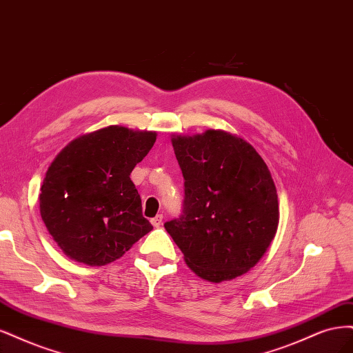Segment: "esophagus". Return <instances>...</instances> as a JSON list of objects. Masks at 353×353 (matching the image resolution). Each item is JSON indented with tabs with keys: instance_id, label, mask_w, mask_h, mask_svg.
I'll list each match as a JSON object with an SVG mask.
<instances>
[{
	"instance_id": "34e87169",
	"label": "esophagus",
	"mask_w": 353,
	"mask_h": 353,
	"mask_svg": "<svg viewBox=\"0 0 353 353\" xmlns=\"http://www.w3.org/2000/svg\"><path fill=\"white\" fill-rule=\"evenodd\" d=\"M151 224L154 225V227H161V224H163V215L161 214H158L157 217H154V219H151Z\"/></svg>"
}]
</instances>
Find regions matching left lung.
Masks as SVG:
<instances>
[{
    "mask_svg": "<svg viewBox=\"0 0 353 353\" xmlns=\"http://www.w3.org/2000/svg\"><path fill=\"white\" fill-rule=\"evenodd\" d=\"M185 179L183 211L165 230L201 279L232 280L251 270L274 239L279 201L263 158L223 130L173 136Z\"/></svg>",
    "mask_w": 353,
    "mask_h": 353,
    "instance_id": "left-lung-1",
    "label": "left lung"
}]
</instances>
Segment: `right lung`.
Masks as SVG:
<instances>
[{"instance_id":"add662e5","label":"right lung","mask_w":353,"mask_h":353,"mask_svg":"<svg viewBox=\"0 0 353 353\" xmlns=\"http://www.w3.org/2000/svg\"><path fill=\"white\" fill-rule=\"evenodd\" d=\"M155 132L108 126L74 139L55 157L39 195L41 217L63 252L105 265L152 230L130 180Z\"/></svg>"}]
</instances>
